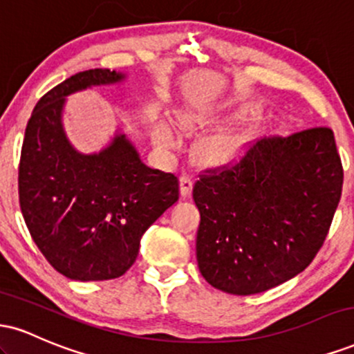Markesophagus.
Segmentation results:
<instances>
[{"mask_svg":"<svg viewBox=\"0 0 354 354\" xmlns=\"http://www.w3.org/2000/svg\"><path fill=\"white\" fill-rule=\"evenodd\" d=\"M191 189H193V176H191L189 173L181 174V178H180L181 196H189Z\"/></svg>","mask_w":354,"mask_h":354,"instance_id":"esophagus-1","label":"esophagus"}]
</instances>
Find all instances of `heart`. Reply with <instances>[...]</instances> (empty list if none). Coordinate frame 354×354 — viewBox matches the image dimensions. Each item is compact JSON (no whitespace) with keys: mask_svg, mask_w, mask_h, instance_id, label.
Segmentation results:
<instances>
[{"mask_svg":"<svg viewBox=\"0 0 354 354\" xmlns=\"http://www.w3.org/2000/svg\"><path fill=\"white\" fill-rule=\"evenodd\" d=\"M181 126H183V128H188V121L183 120ZM153 141H154V145L160 146V148H165V149L173 148V146H174L173 133L169 131L168 126H165L161 123L156 124L153 128ZM206 153H208V156L214 158V160H221V158L228 156L230 148L225 143H213V145H209L208 148H206Z\"/></svg>","mask_w":354,"mask_h":354,"instance_id":"heart-1","label":"heart"}]
</instances>
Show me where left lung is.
<instances>
[{
	"instance_id": "obj_1",
	"label": "left lung",
	"mask_w": 354,
	"mask_h": 354,
	"mask_svg": "<svg viewBox=\"0 0 354 354\" xmlns=\"http://www.w3.org/2000/svg\"><path fill=\"white\" fill-rule=\"evenodd\" d=\"M193 186L201 214L203 278L231 295H256L301 273L330 231L343 189L333 129H303L243 146Z\"/></svg>"
}]
</instances>
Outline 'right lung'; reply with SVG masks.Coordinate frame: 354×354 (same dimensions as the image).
I'll use <instances>...</instances> for the list:
<instances>
[{
    "mask_svg": "<svg viewBox=\"0 0 354 354\" xmlns=\"http://www.w3.org/2000/svg\"><path fill=\"white\" fill-rule=\"evenodd\" d=\"M124 76L76 73L39 98L24 131L18 169L19 208L48 263L78 281L120 278L149 226L180 198L173 173L141 163L124 135L98 154H81L61 126L64 96Z\"/></svg>",
    "mask_w": 354,
    "mask_h": 354,
    "instance_id": "right-lung-1",
    "label": "right lung"
}]
</instances>
